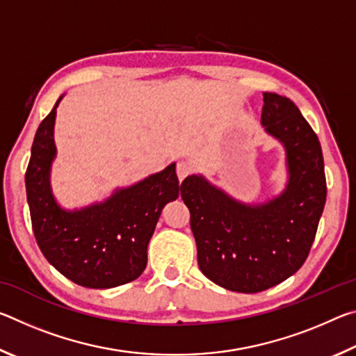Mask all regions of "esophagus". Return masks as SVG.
<instances>
[{
	"mask_svg": "<svg viewBox=\"0 0 356 356\" xmlns=\"http://www.w3.org/2000/svg\"><path fill=\"white\" fill-rule=\"evenodd\" d=\"M177 177H179V180L180 182H182V180L188 176V174L193 171V166H191V163L190 161H179L177 163Z\"/></svg>",
	"mask_w": 356,
	"mask_h": 356,
	"instance_id": "34e87169",
	"label": "esophagus"
}]
</instances>
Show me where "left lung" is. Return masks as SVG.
Masks as SVG:
<instances>
[{
	"mask_svg": "<svg viewBox=\"0 0 356 356\" xmlns=\"http://www.w3.org/2000/svg\"><path fill=\"white\" fill-rule=\"evenodd\" d=\"M261 122L286 150L289 180L280 196L250 206L196 174L180 190L201 272L215 284L242 293L267 291L298 272L327 200L321 143L297 105L264 92Z\"/></svg>",
	"mask_w": 356,
	"mask_h": 356,
	"instance_id": "obj_1",
	"label": "left lung"
}]
</instances>
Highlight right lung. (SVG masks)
<instances>
[{
  "mask_svg": "<svg viewBox=\"0 0 356 356\" xmlns=\"http://www.w3.org/2000/svg\"><path fill=\"white\" fill-rule=\"evenodd\" d=\"M59 100L35 131L25 174L34 237L47 261L75 284L89 289L125 284L144 272L147 245L161 210L182 190L176 163L116 190L104 202L74 212L64 210L50 186Z\"/></svg>",
  "mask_w": 356,
  "mask_h": 356,
  "instance_id": "obj_1",
  "label": "right lung"
}]
</instances>
